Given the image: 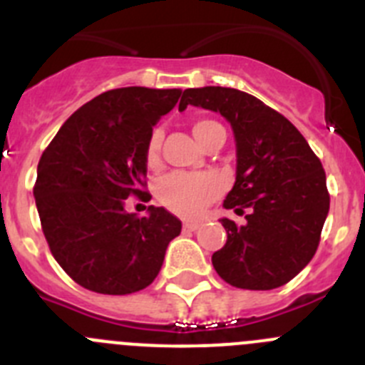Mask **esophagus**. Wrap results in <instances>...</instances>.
<instances>
[{
  "instance_id": "1",
  "label": "esophagus",
  "mask_w": 365,
  "mask_h": 365,
  "mask_svg": "<svg viewBox=\"0 0 365 365\" xmlns=\"http://www.w3.org/2000/svg\"><path fill=\"white\" fill-rule=\"evenodd\" d=\"M182 228H185V232L197 230L199 222L197 221H185V222H182Z\"/></svg>"
}]
</instances>
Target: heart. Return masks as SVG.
<instances>
[{
  "label": "heart",
  "mask_w": 365,
  "mask_h": 365,
  "mask_svg": "<svg viewBox=\"0 0 365 365\" xmlns=\"http://www.w3.org/2000/svg\"><path fill=\"white\" fill-rule=\"evenodd\" d=\"M219 130H222V125L210 118H202V120L193 122L192 125L193 135L202 146ZM160 148H163V131L157 128L151 131L146 144V153H144V159L150 168H155L160 163ZM155 192L168 210L185 215V217H193L201 214L205 206L217 197L221 185L214 175H208V173L173 172L157 182Z\"/></svg>",
  "instance_id": "1"
}]
</instances>
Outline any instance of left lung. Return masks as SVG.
Masks as SVG:
<instances>
[{"mask_svg":"<svg viewBox=\"0 0 365 365\" xmlns=\"http://www.w3.org/2000/svg\"><path fill=\"white\" fill-rule=\"evenodd\" d=\"M221 113L230 122L237 150L234 188L222 202L243 215L221 219L227 243L214 252L215 272L230 285L270 291L291 282L320 243L329 192L320 159L282 113L230 87L186 89V106Z\"/></svg>","mask_w":365,"mask_h":365,"instance_id":"1","label":"left lung"}]
</instances>
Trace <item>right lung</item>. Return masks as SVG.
<instances>
[{
    "mask_svg": "<svg viewBox=\"0 0 365 365\" xmlns=\"http://www.w3.org/2000/svg\"><path fill=\"white\" fill-rule=\"evenodd\" d=\"M180 89L120 87L63 122L41 153L34 197L51 254L74 282L98 294H131L157 278L180 221L164 208L128 214L146 197V144ZM145 195L143 196L142 193Z\"/></svg>",
    "mask_w": 365,
    "mask_h": 365,
    "instance_id": "1",
    "label": "right lung"
}]
</instances>
